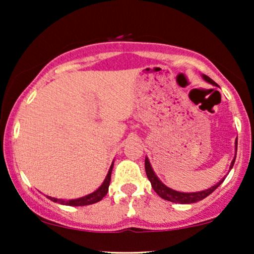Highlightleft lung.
<instances>
[{"instance_id": "left-lung-1", "label": "left lung", "mask_w": 254, "mask_h": 254, "mask_svg": "<svg viewBox=\"0 0 254 254\" xmlns=\"http://www.w3.org/2000/svg\"><path fill=\"white\" fill-rule=\"evenodd\" d=\"M201 76H202V78L206 82L210 83V84H213V85H216V83H215L210 77H208L207 75H201ZM236 155H237V138H236V142H235V157H234V159H232L230 168H229V171H230V170L232 169V166H234V164H235ZM144 168H145V173H147L149 182L151 183V187L154 189L155 192L162 197V199L168 200V201H170V202L182 203V204L194 203V202H197V201L203 200L204 197H207L208 195H209V194L213 193L214 190H216L217 187L224 182V179H225V177H223V178H222L220 182L216 183L214 186H211L207 190H199V192L185 193V192H178V190H172L166 185H164V184H163L161 180H159L158 177L156 176V173H155L154 170H152V166L150 164V162H149L148 157H145V159H144Z\"/></svg>"}]
</instances>
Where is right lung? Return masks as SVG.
<instances>
[{"label":"right lung","mask_w":254,"mask_h":254,"mask_svg":"<svg viewBox=\"0 0 254 254\" xmlns=\"http://www.w3.org/2000/svg\"><path fill=\"white\" fill-rule=\"evenodd\" d=\"M112 170H113V163L111 164L109 172H107V175H106V178L103 182L102 185H100L98 189L95 190V192L90 193V194H88V195L82 196V197H77V199H71V200L57 199V197H52L50 195H46V196L51 201H53V202L64 204V206L78 207V206H88V204L99 202V201L106 195L107 192H109V186H110V182H111V173H112Z\"/></svg>","instance_id":"obj_1"}]
</instances>
